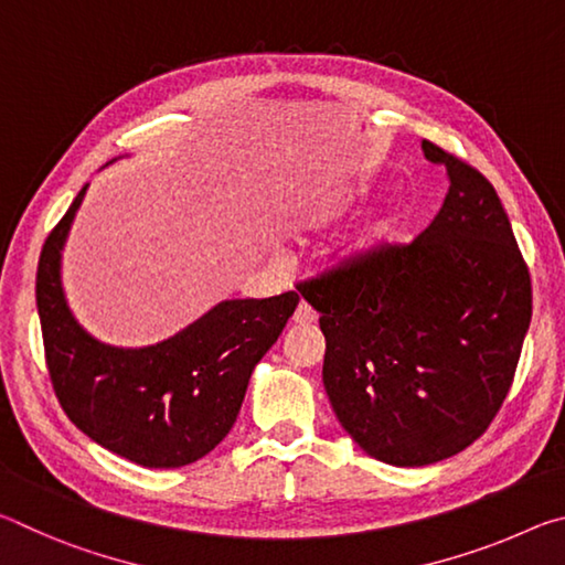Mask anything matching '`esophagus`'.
I'll return each instance as SVG.
<instances>
[{
	"label": "esophagus",
	"mask_w": 565,
	"mask_h": 565,
	"mask_svg": "<svg viewBox=\"0 0 565 565\" xmlns=\"http://www.w3.org/2000/svg\"><path fill=\"white\" fill-rule=\"evenodd\" d=\"M317 317H319V313L313 311V306L306 303V301H299V306H296V311H294L296 323H313V321H317Z\"/></svg>",
	"instance_id": "1"
}]
</instances>
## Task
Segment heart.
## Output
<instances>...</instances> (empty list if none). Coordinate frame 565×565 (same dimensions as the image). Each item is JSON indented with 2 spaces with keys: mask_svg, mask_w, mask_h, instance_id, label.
<instances>
[{
  "mask_svg": "<svg viewBox=\"0 0 565 565\" xmlns=\"http://www.w3.org/2000/svg\"><path fill=\"white\" fill-rule=\"evenodd\" d=\"M333 214H337V209H331V212L321 214V218H329V216H333ZM394 226H396V214H394V212L379 214L376 218H371V222L366 224V228H363L361 236L356 238V244H353V246L363 248V246L376 244V242H381V238L394 232Z\"/></svg>",
  "mask_w": 565,
  "mask_h": 565,
  "instance_id": "1",
  "label": "heart"
}]
</instances>
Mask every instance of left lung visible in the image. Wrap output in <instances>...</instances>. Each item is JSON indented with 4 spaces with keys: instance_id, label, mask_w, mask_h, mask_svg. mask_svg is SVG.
<instances>
[{
    "instance_id": "1",
    "label": "left lung",
    "mask_w": 565,
    "mask_h": 565,
    "mask_svg": "<svg viewBox=\"0 0 565 565\" xmlns=\"http://www.w3.org/2000/svg\"><path fill=\"white\" fill-rule=\"evenodd\" d=\"M444 164L441 212L404 246H379L299 291L327 339L323 386L369 456L416 468L481 436L513 384L531 323V276L491 181L424 141Z\"/></svg>"
}]
</instances>
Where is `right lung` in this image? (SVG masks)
<instances>
[{
	"label": "right lung",
	"mask_w": 565,
	"mask_h": 565,
	"mask_svg": "<svg viewBox=\"0 0 565 565\" xmlns=\"http://www.w3.org/2000/svg\"><path fill=\"white\" fill-rule=\"evenodd\" d=\"M87 186L46 236L36 269L54 394L82 434L131 463H194L232 431L252 371L281 337L299 294L218 301L174 337L141 349L94 339L62 286V252Z\"/></svg>",
	"instance_id": "1"
}]
</instances>
